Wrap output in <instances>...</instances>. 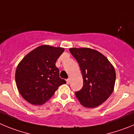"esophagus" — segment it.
<instances>
[{"instance_id":"esophagus-1","label":"esophagus","mask_w":134,"mask_h":134,"mask_svg":"<svg viewBox=\"0 0 134 134\" xmlns=\"http://www.w3.org/2000/svg\"><path fill=\"white\" fill-rule=\"evenodd\" d=\"M66 81H67V84H69V82H70V79H67L66 80Z\"/></svg>"}]
</instances>
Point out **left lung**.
<instances>
[{
  "mask_svg": "<svg viewBox=\"0 0 134 134\" xmlns=\"http://www.w3.org/2000/svg\"><path fill=\"white\" fill-rule=\"evenodd\" d=\"M81 68L83 86L75 95L85 107H97L107 100L113 92L116 72L108 59L90 48H70Z\"/></svg>",
  "mask_w": 134,
  "mask_h": 134,
  "instance_id": "1",
  "label": "left lung"
}]
</instances>
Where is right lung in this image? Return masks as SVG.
Here are the masks:
<instances>
[{"label": "right lung", "instance_id": "right-lung-1", "mask_svg": "<svg viewBox=\"0 0 134 134\" xmlns=\"http://www.w3.org/2000/svg\"><path fill=\"white\" fill-rule=\"evenodd\" d=\"M62 47L43 45L32 50L20 62L15 79L22 97L30 104H44L58 87L66 83L59 77L55 62L63 52Z\"/></svg>", "mask_w": 134, "mask_h": 134}]
</instances>
